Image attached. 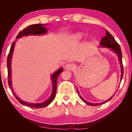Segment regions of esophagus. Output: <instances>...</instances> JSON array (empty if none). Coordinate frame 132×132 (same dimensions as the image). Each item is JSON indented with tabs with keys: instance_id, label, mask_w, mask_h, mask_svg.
I'll list each match as a JSON object with an SVG mask.
<instances>
[{
	"instance_id": "1",
	"label": "esophagus",
	"mask_w": 132,
	"mask_h": 132,
	"mask_svg": "<svg viewBox=\"0 0 132 132\" xmlns=\"http://www.w3.org/2000/svg\"><path fill=\"white\" fill-rule=\"evenodd\" d=\"M75 65L74 64H72V63L67 64L65 66V69L68 70H73L75 69Z\"/></svg>"
}]
</instances>
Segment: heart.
Segmentation results:
<instances>
[{"instance_id":"1","label":"heart","mask_w":132,"mask_h":132,"mask_svg":"<svg viewBox=\"0 0 132 132\" xmlns=\"http://www.w3.org/2000/svg\"><path fill=\"white\" fill-rule=\"evenodd\" d=\"M82 37V34H76V35H74V38L76 39H79Z\"/></svg>"}]
</instances>
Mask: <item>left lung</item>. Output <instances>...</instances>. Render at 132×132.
I'll return each instance as SVG.
<instances>
[{
	"mask_svg": "<svg viewBox=\"0 0 132 132\" xmlns=\"http://www.w3.org/2000/svg\"><path fill=\"white\" fill-rule=\"evenodd\" d=\"M100 45L101 46L104 47H108L110 48L112 50H113L115 53H116L118 55V58H119V62H120V65H121V80H122V76H123V72H124V69H123V65H122V52L121 50V47L120 45L118 44V43L117 42L116 40H115L114 38L113 37V36L111 35V34L109 33L108 30H106V36L102 38V40L100 41ZM77 93H78V94L79 96H80V98L84 101V102L86 103L88 105L90 106H98L100 105V104H102L104 103L108 102V101L111 100L112 98L114 96L113 95L112 97H111V98L108 99L104 102L100 103H91L86 102V100H85L84 98H82V97L80 96V94H79V93L78 90H77Z\"/></svg>",
	"mask_w": 132,
	"mask_h": 132,
	"instance_id": "1",
	"label": "left lung"
}]
</instances>
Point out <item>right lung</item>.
Here are the masks:
<instances>
[{"mask_svg":"<svg viewBox=\"0 0 132 132\" xmlns=\"http://www.w3.org/2000/svg\"><path fill=\"white\" fill-rule=\"evenodd\" d=\"M47 32V30L46 29V28H44V25L42 24H32L30 25L28 27H26V28L21 30L19 32V34H18V35L16 37V39H19V38L23 36H26V35H42V34H46ZM15 41H14L11 47L10 52L8 55V57H7V68H8V85L10 86V89H11V91L14 95V96L15 97V98L19 100V102L21 104H22L23 105L29 106V107L33 108H44L46 106H48V104L51 103L52 101L55 98V95H56V88H57V79L59 75L61 73V72L63 71L64 68H61L60 69L57 70V71H56L54 73L52 76V81L53 82V91L51 95H50L49 98L47 100H46V102L41 103H29L24 102L20 100L19 97L17 96V95L14 93L12 88H11V57L12 52L14 50V44H15Z\"/></svg>","mask_w":132,"mask_h":132,"instance_id":"obj_1","label":"right lung"}]
</instances>
